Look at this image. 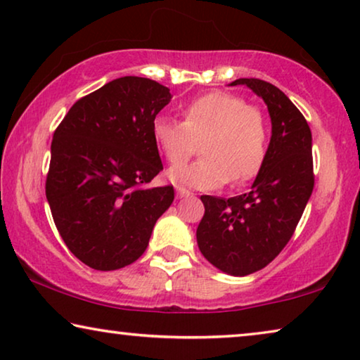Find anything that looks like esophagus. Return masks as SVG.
Returning <instances> with one entry per match:
<instances>
[{"label":"esophagus","mask_w":360,"mask_h":360,"mask_svg":"<svg viewBox=\"0 0 360 360\" xmlns=\"http://www.w3.org/2000/svg\"><path fill=\"white\" fill-rule=\"evenodd\" d=\"M188 196H191V191H188L186 188L176 186V198H188Z\"/></svg>","instance_id":"1"}]
</instances>
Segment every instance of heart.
I'll list each match as a JSON object with an SVG mask.
<instances>
[{
	"instance_id": "1",
	"label": "heart",
	"mask_w": 360,
	"mask_h": 360,
	"mask_svg": "<svg viewBox=\"0 0 360 360\" xmlns=\"http://www.w3.org/2000/svg\"><path fill=\"white\" fill-rule=\"evenodd\" d=\"M184 122L158 115L151 124L154 145L172 165L184 164L201 141V159L169 170L175 185L214 190L231 180L254 179L267 156L269 125L264 112L229 91H211L186 103Z\"/></svg>"
}]
</instances>
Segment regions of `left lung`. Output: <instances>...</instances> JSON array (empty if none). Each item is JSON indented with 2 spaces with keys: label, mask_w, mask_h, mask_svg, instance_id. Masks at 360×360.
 Here are the masks:
<instances>
[{
  "label": "left lung",
  "mask_w": 360,
  "mask_h": 360,
  "mask_svg": "<svg viewBox=\"0 0 360 360\" xmlns=\"http://www.w3.org/2000/svg\"><path fill=\"white\" fill-rule=\"evenodd\" d=\"M261 96L272 119V138L250 193L229 199L202 195L199 251L225 274L245 276L264 269L288 245L314 190L312 135L301 110L280 88L238 79Z\"/></svg>",
  "instance_id": "left-lung-1"
}]
</instances>
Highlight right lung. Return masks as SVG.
<instances>
[{"instance_id":"obj_1","label":"right lung","mask_w":360,"mask_h":360,"mask_svg":"<svg viewBox=\"0 0 360 360\" xmlns=\"http://www.w3.org/2000/svg\"><path fill=\"white\" fill-rule=\"evenodd\" d=\"M151 79L120 77L80 98L54 130L46 199L65 246L95 270L146 251L174 186L148 188L162 170L151 124L170 101Z\"/></svg>"}]
</instances>
